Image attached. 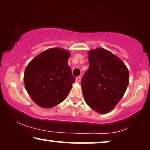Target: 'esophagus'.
Masks as SVG:
<instances>
[{"label":"esophagus","instance_id":"34e87169","mask_svg":"<svg viewBox=\"0 0 150 150\" xmlns=\"http://www.w3.org/2000/svg\"><path fill=\"white\" fill-rule=\"evenodd\" d=\"M81 76H78L76 78V82L78 83H79L80 82H81Z\"/></svg>","mask_w":150,"mask_h":150}]
</instances>
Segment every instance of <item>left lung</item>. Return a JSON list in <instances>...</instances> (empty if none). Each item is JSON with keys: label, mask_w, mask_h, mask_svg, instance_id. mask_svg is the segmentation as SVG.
<instances>
[{"label": "left lung", "mask_w": 150, "mask_h": 150, "mask_svg": "<svg viewBox=\"0 0 150 150\" xmlns=\"http://www.w3.org/2000/svg\"><path fill=\"white\" fill-rule=\"evenodd\" d=\"M88 57L89 69L81 80L85 101L96 112L106 113L124 96L128 69L118 57L102 48L89 50Z\"/></svg>", "instance_id": "8db88e82"}]
</instances>
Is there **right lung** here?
Returning a JSON list of instances; mask_svg holds the SVG:
<instances>
[{
  "mask_svg": "<svg viewBox=\"0 0 150 150\" xmlns=\"http://www.w3.org/2000/svg\"><path fill=\"white\" fill-rule=\"evenodd\" d=\"M69 51L47 49L26 67L24 82L31 99L42 108H52L63 102L72 87L75 78L68 65Z\"/></svg>",
  "mask_w": 150,
  "mask_h": 150,
  "instance_id": "right-lung-1",
  "label": "right lung"
}]
</instances>
